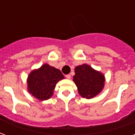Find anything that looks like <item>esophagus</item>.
Masks as SVG:
<instances>
[{"label": "esophagus", "instance_id": "1", "mask_svg": "<svg viewBox=\"0 0 135 135\" xmlns=\"http://www.w3.org/2000/svg\"><path fill=\"white\" fill-rule=\"evenodd\" d=\"M66 78H68V79H70V78H71V75H70V74H67V75H66Z\"/></svg>", "mask_w": 135, "mask_h": 135}]
</instances>
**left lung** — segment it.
<instances>
[{"instance_id": "obj_1", "label": "left lung", "mask_w": 135, "mask_h": 135, "mask_svg": "<svg viewBox=\"0 0 135 135\" xmlns=\"http://www.w3.org/2000/svg\"><path fill=\"white\" fill-rule=\"evenodd\" d=\"M74 81L78 87L79 94L87 99L96 96L102 90L104 76L87 64L76 66Z\"/></svg>"}]
</instances>
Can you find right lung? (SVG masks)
Listing matches in <instances>:
<instances>
[{
	"instance_id": "obj_1",
	"label": "right lung",
	"mask_w": 135,
	"mask_h": 135,
	"mask_svg": "<svg viewBox=\"0 0 135 135\" xmlns=\"http://www.w3.org/2000/svg\"><path fill=\"white\" fill-rule=\"evenodd\" d=\"M64 78L60 70L44 64L39 69L31 71L28 77V90L40 100L50 98L56 84Z\"/></svg>"
}]
</instances>
